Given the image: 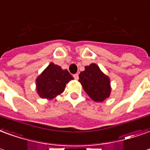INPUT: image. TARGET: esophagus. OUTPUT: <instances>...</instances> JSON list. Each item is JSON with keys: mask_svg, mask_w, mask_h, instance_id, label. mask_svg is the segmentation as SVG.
<instances>
[{"mask_svg": "<svg viewBox=\"0 0 150 150\" xmlns=\"http://www.w3.org/2000/svg\"><path fill=\"white\" fill-rule=\"evenodd\" d=\"M74 76V78H75V79H76V80H78L79 79V74H75V75H73Z\"/></svg>", "mask_w": 150, "mask_h": 150, "instance_id": "1", "label": "esophagus"}]
</instances>
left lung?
<instances>
[{
  "instance_id": "1",
  "label": "left lung",
  "mask_w": 150,
  "mask_h": 150,
  "mask_svg": "<svg viewBox=\"0 0 150 150\" xmlns=\"http://www.w3.org/2000/svg\"><path fill=\"white\" fill-rule=\"evenodd\" d=\"M79 76V82L92 100L101 103L109 98L111 91L110 80L97 64L86 66L85 70L81 71Z\"/></svg>"
}]
</instances>
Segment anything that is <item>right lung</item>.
I'll list each match as a JSON object with an SVG mask.
<instances>
[{
    "instance_id": "add662e5",
    "label": "right lung",
    "mask_w": 150,
    "mask_h": 150,
    "mask_svg": "<svg viewBox=\"0 0 150 150\" xmlns=\"http://www.w3.org/2000/svg\"><path fill=\"white\" fill-rule=\"evenodd\" d=\"M73 79L67 70L51 63L35 80L39 96L52 99L64 92L66 84Z\"/></svg>"
}]
</instances>
